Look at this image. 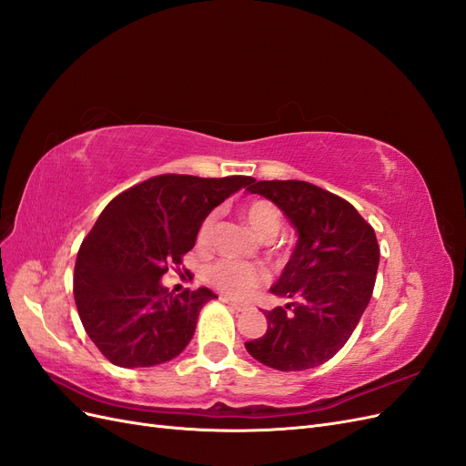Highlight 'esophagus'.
<instances>
[{"label": "esophagus", "instance_id": "esophagus-1", "mask_svg": "<svg viewBox=\"0 0 466 466\" xmlns=\"http://www.w3.org/2000/svg\"><path fill=\"white\" fill-rule=\"evenodd\" d=\"M221 301L223 303H228L231 309H235V311H247V305H243V303H237V301H233V299H229V298H221Z\"/></svg>", "mask_w": 466, "mask_h": 466}]
</instances>
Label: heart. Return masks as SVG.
<instances>
[{
	"instance_id": "heart-1",
	"label": "heart",
	"mask_w": 466,
	"mask_h": 466,
	"mask_svg": "<svg viewBox=\"0 0 466 466\" xmlns=\"http://www.w3.org/2000/svg\"><path fill=\"white\" fill-rule=\"evenodd\" d=\"M243 218L248 223V228L255 231L260 238H272L279 228H281V214L279 209L268 200H252L243 209ZM216 216H208L198 235H196V245L200 248H206L214 235ZM268 279L266 270L247 262H235V260H221L214 264L208 270V281L214 288H218L221 293L229 295L235 299H247L255 293L264 281Z\"/></svg>"
}]
</instances>
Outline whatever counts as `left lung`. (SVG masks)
I'll return each mask as SVG.
<instances>
[{
    "mask_svg": "<svg viewBox=\"0 0 466 466\" xmlns=\"http://www.w3.org/2000/svg\"><path fill=\"white\" fill-rule=\"evenodd\" d=\"M247 192L274 202L298 243L270 291L286 307L266 311L268 330L245 342L248 354L279 371H303L334 358L368 307L379 268L371 225L340 196L303 180H255Z\"/></svg>",
    "mask_w": 466,
    "mask_h": 466,
    "instance_id": "1",
    "label": "left lung"
}]
</instances>
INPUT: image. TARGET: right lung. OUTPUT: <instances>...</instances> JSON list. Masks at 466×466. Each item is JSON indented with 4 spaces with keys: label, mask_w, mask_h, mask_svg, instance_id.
Returning a JSON list of instances; mask_svg holds the SVG:
<instances>
[{
    "label": "right lung",
    "mask_w": 466,
    "mask_h": 466,
    "mask_svg": "<svg viewBox=\"0 0 466 466\" xmlns=\"http://www.w3.org/2000/svg\"><path fill=\"white\" fill-rule=\"evenodd\" d=\"M250 180L161 175L103 209L77 252L74 295L83 329L110 363L151 368L188 346L202 307L218 295H173L161 278L192 250L209 211Z\"/></svg>",
    "instance_id": "1"
}]
</instances>
